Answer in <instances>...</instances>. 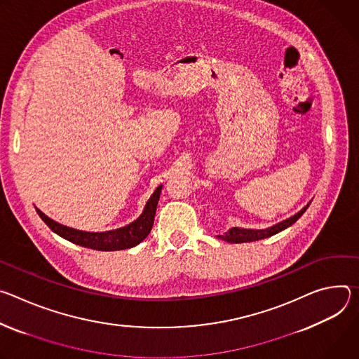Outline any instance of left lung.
Segmentation results:
<instances>
[{
	"label": "left lung",
	"mask_w": 359,
	"mask_h": 359,
	"mask_svg": "<svg viewBox=\"0 0 359 359\" xmlns=\"http://www.w3.org/2000/svg\"><path fill=\"white\" fill-rule=\"evenodd\" d=\"M309 205H306L305 208H302L298 214H295L294 217L276 224L271 228H266V229H244V228H231L228 229L225 233L222 235H218L219 240H224L226 243H251V241H258V240H264V238H268V236H272L275 235L276 232H280L285 228H288L290 225H292L294 222H297V219L301 218V215L306 211Z\"/></svg>",
	"instance_id": "8db88e82"
}]
</instances>
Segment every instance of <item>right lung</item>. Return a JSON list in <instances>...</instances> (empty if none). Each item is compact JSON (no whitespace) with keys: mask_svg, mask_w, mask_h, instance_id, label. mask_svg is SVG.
Instances as JSON below:
<instances>
[{"mask_svg":"<svg viewBox=\"0 0 359 359\" xmlns=\"http://www.w3.org/2000/svg\"><path fill=\"white\" fill-rule=\"evenodd\" d=\"M163 185H159L151 198L148 200L144 212L141 217L131 222L130 225L114 229V231H107V232H86V231H78L65 225H61L47 215H44L41 211L36 210L39 218H41L55 233L60 236L65 238L69 243H74L76 245H81L86 248L91 250H98V251H116V250H127L133 248L141 241H144L151 232V228L154 225V218H155V211L159 200V194H161Z\"/></svg>","mask_w":359,"mask_h":359,"instance_id":"add662e5","label":"right lung"}]
</instances>
